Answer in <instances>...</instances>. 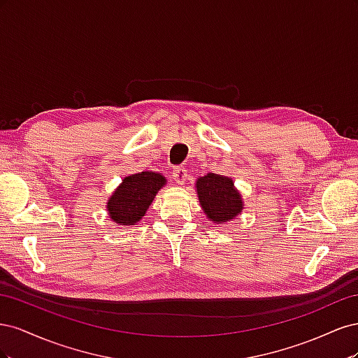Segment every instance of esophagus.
Segmentation results:
<instances>
[{
  "instance_id": "34e87169",
  "label": "esophagus",
  "mask_w": 358,
  "mask_h": 358,
  "mask_svg": "<svg viewBox=\"0 0 358 358\" xmlns=\"http://www.w3.org/2000/svg\"><path fill=\"white\" fill-rule=\"evenodd\" d=\"M187 178H188V170L187 169L176 167L175 170H173V179H175V182L179 183V185H182V183H185Z\"/></svg>"
}]
</instances>
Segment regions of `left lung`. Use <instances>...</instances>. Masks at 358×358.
Masks as SVG:
<instances>
[{"label": "left lung", "instance_id": "obj_1", "mask_svg": "<svg viewBox=\"0 0 358 358\" xmlns=\"http://www.w3.org/2000/svg\"><path fill=\"white\" fill-rule=\"evenodd\" d=\"M196 189L206 218L213 224L233 221L243 210L242 194L229 176L208 173L196 180Z\"/></svg>", "mask_w": 358, "mask_h": 358}]
</instances>
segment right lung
I'll return each mask as SVG.
<instances>
[{
    "mask_svg": "<svg viewBox=\"0 0 358 358\" xmlns=\"http://www.w3.org/2000/svg\"><path fill=\"white\" fill-rule=\"evenodd\" d=\"M166 183L167 179L157 171H140L125 176L106 203L109 218L117 225H136Z\"/></svg>",
    "mask_w": 358,
    "mask_h": 358,
    "instance_id": "obj_1",
    "label": "right lung"
}]
</instances>
